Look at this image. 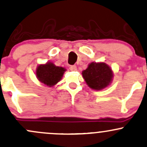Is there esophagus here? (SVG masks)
I'll return each instance as SVG.
<instances>
[{
	"mask_svg": "<svg viewBox=\"0 0 147 147\" xmlns=\"http://www.w3.org/2000/svg\"><path fill=\"white\" fill-rule=\"evenodd\" d=\"M70 70H72V71H76L77 70V66L76 65H70Z\"/></svg>",
	"mask_w": 147,
	"mask_h": 147,
	"instance_id": "34e87169",
	"label": "esophagus"
}]
</instances>
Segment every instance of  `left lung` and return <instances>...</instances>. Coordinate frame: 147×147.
<instances>
[{
  "mask_svg": "<svg viewBox=\"0 0 147 147\" xmlns=\"http://www.w3.org/2000/svg\"><path fill=\"white\" fill-rule=\"evenodd\" d=\"M82 75L90 88L101 90L109 86L113 73L110 67L105 63H91L82 72Z\"/></svg>",
  "mask_w": 147,
  "mask_h": 147,
  "instance_id": "obj_1",
  "label": "left lung"
}]
</instances>
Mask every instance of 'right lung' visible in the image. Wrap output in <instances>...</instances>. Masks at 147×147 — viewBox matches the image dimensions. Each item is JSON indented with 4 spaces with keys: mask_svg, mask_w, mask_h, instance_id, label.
<instances>
[{
    "mask_svg": "<svg viewBox=\"0 0 147 147\" xmlns=\"http://www.w3.org/2000/svg\"><path fill=\"white\" fill-rule=\"evenodd\" d=\"M65 70L62 67L56 66L52 63L40 65L36 70L38 80L49 86H53L62 78Z\"/></svg>",
    "mask_w": 147,
    "mask_h": 147,
    "instance_id": "obj_1",
    "label": "right lung"
}]
</instances>
